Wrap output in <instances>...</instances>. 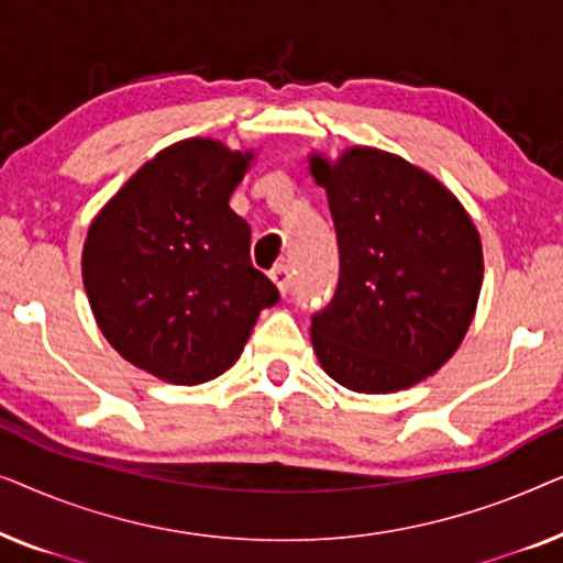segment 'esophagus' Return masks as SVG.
<instances>
[{"instance_id":"obj_1","label":"esophagus","mask_w":563,"mask_h":563,"mask_svg":"<svg viewBox=\"0 0 563 563\" xmlns=\"http://www.w3.org/2000/svg\"><path fill=\"white\" fill-rule=\"evenodd\" d=\"M272 279H274L276 287H279L282 295H287L289 287H291V268H289L287 264L274 266V268H272Z\"/></svg>"}]
</instances>
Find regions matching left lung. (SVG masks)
I'll use <instances>...</instances> for the list:
<instances>
[{"label": "left lung", "instance_id": "obj_1", "mask_svg": "<svg viewBox=\"0 0 563 563\" xmlns=\"http://www.w3.org/2000/svg\"><path fill=\"white\" fill-rule=\"evenodd\" d=\"M328 191L338 287L312 314V349L330 379L384 395L435 374L464 341L484 261L472 218L441 181L379 148L335 164L312 156Z\"/></svg>", "mask_w": 563, "mask_h": 563}]
</instances>
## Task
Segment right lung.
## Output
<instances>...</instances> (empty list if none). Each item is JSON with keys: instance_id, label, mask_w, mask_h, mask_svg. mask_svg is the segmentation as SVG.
<instances>
[{"instance_id": "add662e5", "label": "right lung", "mask_w": 563, "mask_h": 563, "mask_svg": "<svg viewBox=\"0 0 563 563\" xmlns=\"http://www.w3.org/2000/svg\"><path fill=\"white\" fill-rule=\"evenodd\" d=\"M251 158L210 137L168 145L89 225L81 276L97 325L158 379L191 387L228 372L279 302L228 205Z\"/></svg>"}]
</instances>
